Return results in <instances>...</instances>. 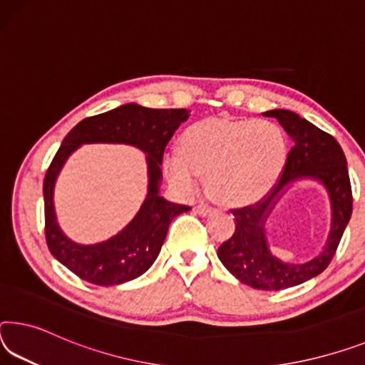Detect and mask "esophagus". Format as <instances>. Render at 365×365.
<instances>
[{
	"label": "esophagus",
	"instance_id": "obj_1",
	"mask_svg": "<svg viewBox=\"0 0 365 365\" xmlns=\"http://www.w3.org/2000/svg\"><path fill=\"white\" fill-rule=\"evenodd\" d=\"M195 211L200 214V216H207V214H211L214 210L211 206H206V205H198L195 207Z\"/></svg>",
	"mask_w": 365,
	"mask_h": 365
}]
</instances>
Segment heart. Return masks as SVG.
Returning <instances> with one entry per match:
<instances>
[{"label": "heart", "mask_w": 365, "mask_h": 365, "mask_svg": "<svg viewBox=\"0 0 365 365\" xmlns=\"http://www.w3.org/2000/svg\"><path fill=\"white\" fill-rule=\"evenodd\" d=\"M178 155L164 160L172 187L193 193L200 175L214 198L229 206L262 200L284 169L287 140L271 120H201L178 138Z\"/></svg>", "instance_id": "b5f03b06"}]
</instances>
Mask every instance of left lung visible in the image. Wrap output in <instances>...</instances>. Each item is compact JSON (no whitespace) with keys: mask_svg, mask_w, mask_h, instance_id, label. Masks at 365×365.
Listing matches in <instances>:
<instances>
[{"mask_svg":"<svg viewBox=\"0 0 365 365\" xmlns=\"http://www.w3.org/2000/svg\"><path fill=\"white\" fill-rule=\"evenodd\" d=\"M274 117L291 136L281 180L264 200L235 210V232L219 247L217 257L237 279L262 291H282L312 279L327 269L352 214L348 162L338 141L291 110L274 108L263 113ZM314 180L327 190L332 225L326 245L317 257L302 264L284 262L270 250L265 222L292 182Z\"/></svg>","mask_w":365,"mask_h":365,"instance_id":"left-lung-1","label":"left lung"}]
</instances>
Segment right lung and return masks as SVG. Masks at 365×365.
<instances>
[{
	"label": "right lung",
	"mask_w": 365,
	"mask_h": 365,
	"mask_svg": "<svg viewBox=\"0 0 365 365\" xmlns=\"http://www.w3.org/2000/svg\"><path fill=\"white\" fill-rule=\"evenodd\" d=\"M188 117L187 108L162 110L125 103L79 121L63 140L43 180L45 237L51 255L81 279L97 286L123 284L146 273L155 262L170 222L190 210L160 196L164 149ZM83 143H128L147 154L148 165V193L135 217L110 240L88 246L78 245L62 232L53 201L57 175L68 155Z\"/></svg>",
	"instance_id": "right-lung-1"
}]
</instances>
